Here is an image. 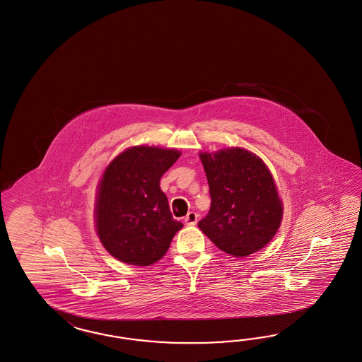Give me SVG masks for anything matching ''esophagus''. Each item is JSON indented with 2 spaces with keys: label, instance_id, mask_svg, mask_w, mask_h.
I'll list each match as a JSON object with an SVG mask.
<instances>
[{
  "label": "esophagus",
  "instance_id": "1",
  "mask_svg": "<svg viewBox=\"0 0 362 362\" xmlns=\"http://www.w3.org/2000/svg\"><path fill=\"white\" fill-rule=\"evenodd\" d=\"M197 222H198V216H197L194 211H189L185 217L186 225H187V226H194Z\"/></svg>",
  "mask_w": 362,
  "mask_h": 362
}]
</instances>
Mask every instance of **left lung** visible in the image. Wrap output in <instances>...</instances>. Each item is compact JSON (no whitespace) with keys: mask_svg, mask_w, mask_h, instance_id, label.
I'll return each mask as SVG.
<instances>
[{"mask_svg":"<svg viewBox=\"0 0 362 362\" xmlns=\"http://www.w3.org/2000/svg\"><path fill=\"white\" fill-rule=\"evenodd\" d=\"M211 205L198 226L218 248L247 257L276 234L283 205L272 175L258 156L243 148L199 153Z\"/></svg>","mask_w":362,"mask_h":362,"instance_id":"left-lung-1","label":"left lung"}]
</instances>
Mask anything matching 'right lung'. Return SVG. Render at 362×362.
Here are the masks:
<instances>
[{"instance_id": "1", "label": "right lung", "mask_w": 362, "mask_h": 362, "mask_svg": "<svg viewBox=\"0 0 362 362\" xmlns=\"http://www.w3.org/2000/svg\"><path fill=\"white\" fill-rule=\"evenodd\" d=\"M177 149L132 146L105 168L95 204L96 233L123 263L151 266L165 255L184 225L172 217L160 178L178 160Z\"/></svg>"}]
</instances>
